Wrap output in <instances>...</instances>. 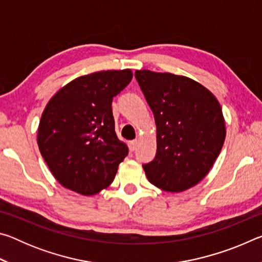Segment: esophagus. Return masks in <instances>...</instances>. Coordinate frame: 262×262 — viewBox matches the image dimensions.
Listing matches in <instances>:
<instances>
[{
  "mask_svg": "<svg viewBox=\"0 0 262 262\" xmlns=\"http://www.w3.org/2000/svg\"><path fill=\"white\" fill-rule=\"evenodd\" d=\"M128 147H129V150L133 152L136 149V147H137V141L136 140L129 141V143H128Z\"/></svg>",
  "mask_w": 262,
  "mask_h": 262,
  "instance_id": "34e87169",
  "label": "esophagus"
}]
</instances>
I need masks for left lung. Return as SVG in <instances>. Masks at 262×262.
Masks as SVG:
<instances>
[{
    "instance_id": "1",
    "label": "left lung",
    "mask_w": 262,
    "mask_h": 262,
    "mask_svg": "<svg viewBox=\"0 0 262 262\" xmlns=\"http://www.w3.org/2000/svg\"><path fill=\"white\" fill-rule=\"evenodd\" d=\"M136 81L157 127V151L143 164L148 180L166 192H183L205 178L225 140L215 96L188 77L136 70Z\"/></svg>"
}]
</instances>
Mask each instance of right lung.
I'll return each instance as SVG.
<instances>
[{"instance_id":"obj_1","label":"right lung","mask_w":262,"mask_h":262,"mask_svg":"<svg viewBox=\"0 0 262 262\" xmlns=\"http://www.w3.org/2000/svg\"><path fill=\"white\" fill-rule=\"evenodd\" d=\"M129 69L106 70L81 76L48 101L38 129V145L55 179L83 195L112 184L128 155L118 139L113 97L130 83Z\"/></svg>"}]
</instances>
